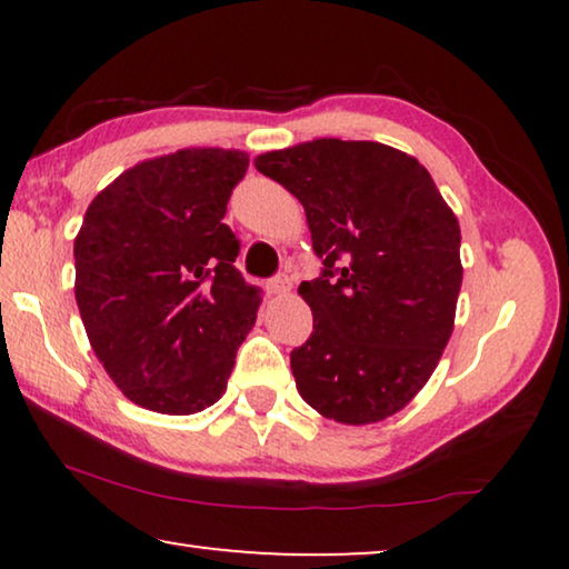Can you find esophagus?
Returning a JSON list of instances; mask_svg holds the SVG:
<instances>
[{"label": "esophagus", "mask_w": 569, "mask_h": 569, "mask_svg": "<svg viewBox=\"0 0 569 569\" xmlns=\"http://www.w3.org/2000/svg\"><path fill=\"white\" fill-rule=\"evenodd\" d=\"M267 287H269L271 295H287V292H290L292 282H290V277H287V274H277V277L269 279Z\"/></svg>", "instance_id": "1"}]
</instances>
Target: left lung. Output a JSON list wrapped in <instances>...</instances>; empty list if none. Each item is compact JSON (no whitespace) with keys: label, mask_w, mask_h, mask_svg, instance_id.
Returning a JSON list of instances; mask_svg holds the SVG:
<instances>
[{"label":"left lung","mask_w":569,"mask_h":569,"mask_svg":"<svg viewBox=\"0 0 569 569\" xmlns=\"http://www.w3.org/2000/svg\"><path fill=\"white\" fill-rule=\"evenodd\" d=\"M306 207L321 274L313 333L290 352L302 401L345 425L396 415L432 376L461 290V230L432 176L380 142L316 139L259 154Z\"/></svg>","instance_id":"8db88e82"}]
</instances>
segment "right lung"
<instances>
[{
  "label": "right lung",
  "mask_w": 569,
  "mask_h": 569,
  "mask_svg": "<svg viewBox=\"0 0 569 569\" xmlns=\"http://www.w3.org/2000/svg\"><path fill=\"white\" fill-rule=\"evenodd\" d=\"M248 154L178 150L92 199L74 240V298L113 383L139 407L197 415L228 388L259 292L222 222Z\"/></svg>",
  "instance_id": "add662e5"
}]
</instances>
